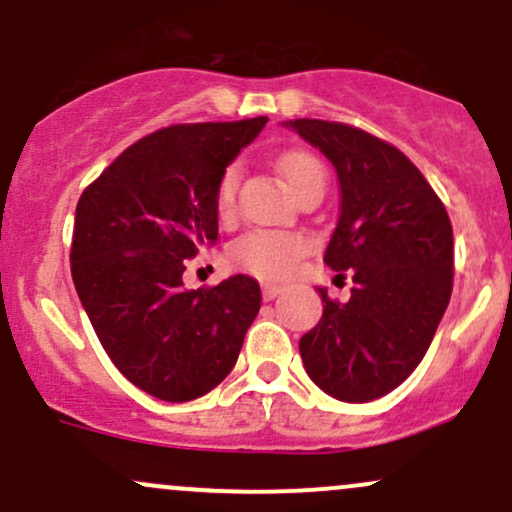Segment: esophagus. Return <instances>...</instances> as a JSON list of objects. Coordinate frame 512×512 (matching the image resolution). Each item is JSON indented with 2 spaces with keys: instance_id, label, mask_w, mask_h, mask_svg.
I'll return each mask as SVG.
<instances>
[{
  "instance_id": "esophagus-1",
  "label": "esophagus",
  "mask_w": 512,
  "mask_h": 512,
  "mask_svg": "<svg viewBox=\"0 0 512 512\" xmlns=\"http://www.w3.org/2000/svg\"><path fill=\"white\" fill-rule=\"evenodd\" d=\"M282 291H284V286H279V284H269V282L262 284V296H265L267 301H272L274 296H279Z\"/></svg>"
}]
</instances>
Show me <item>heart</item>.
<instances>
[{
	"label": "heart",
	"instance_id": "1",
	"mask_svg": "<svg viewBox=\"0 0 512 512\" xmlns=\"http://www.w3.org/2000/svg\"><path fill=\"white\" fill-rule=\"evenodd\" d=\"M279 170H282L286 184L291 192H301L308 182L316 179H325L323 165L313 155L301 153H286L279 160ZM240 170L238 165L226 167V172L218 179L216 189V206L221 216H230L235 206V192H238ZM308 250V240L299 233H286V230H269V228H255L247 230L238 240H233L228 255L230 260L238 267L247 269V272L257 274L265 279H279L286 277L296 265V260Z\"/></svg>",
	"mask_w": 512,
	"mask_h": 512
}]
</instances>
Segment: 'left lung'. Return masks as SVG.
I'll return each mask as SVG.
<instances>
[{
    "mask_svg": "<svg viewBox=\"0 0 512 512\" xmlns=\"http://www.w3.org/2000/svg\"><path fill=\"white\" fill-rule=\"evenodd\" d=\"M286 126L338 172L340 218L325 262L335 272L352 269L355 282L347 303L318 289L323 318L299 340L303 367L338 401H374L411 376L445 316L452 223L423 172L386 140L338 121Z\"/></svg>",
    "mask_w": 512,
    "mask_h": 512,
    "instance_id": "obj_1",
    "label": "left lung"
}]
</instances>
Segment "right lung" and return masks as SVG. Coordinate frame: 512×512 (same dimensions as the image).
I'll list each match as a JSON object with an SVG mask.
<instances>
[{
  "instance_id": "1",
  "label": "right lung",
  "mask_w": 512,
  "mask_h": 512,
  "mask_svg": "<svg viewBox=\"0 0 512 512\" xmlns=\"http://www.w3.org/2000/svg\"><path fill=\"white\" fill-rule=\"evenodd\" d=\"M267 116L179 123L140 138L84 189L70 269L101 347L131 384L184 403L235 367L260 311L247 274L184 289V260L218 240V179Z\"/></svg>"
}]
</instances>
